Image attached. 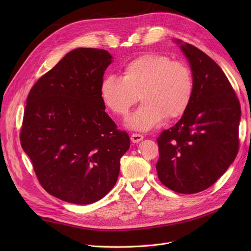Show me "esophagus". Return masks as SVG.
Listing matches in <instances>:
<instances>
[{"mask_svg": "<svg viewBox=\"0 0 251 251\" xmlns=\"http://www.w3.org/2000/svg\"><path fill=\"white\" fill-rule=\"evenodd\" d=\"M130 139L133 143H138L143 139V136L140 135V134H132V135H131Z\"/></svg>", "mask_w": 251, "mask_h": 251, "instance_id": "34e87169", "label": "esophagus"}]
</instances>
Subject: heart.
I'll return each mask as SVG.
<instances>
[{"label":"heart","mask_w":251,"mask_h":251,"mask_svg":"<svg viewBox=\"0 0 251 251\" xmlns=\"http://www.w3.org/2000/svg\"><path fill=\"white\" fill-rule=\"evenodd\" d=\"M103 103L116 115L125 117L138 100L140 107L127 120V127L150 131L165 118L184 114L191 102L194 81L188 65L161 54H146L128 62L123 77L109 75L100 83Z\"/></svg>","instance_id":"1"}]
</instances>
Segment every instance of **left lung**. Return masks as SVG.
Listing matches in <instances>:
<instances>
[{
	"instance_id": "obj_1",
	"label": "left lung",
	"mask_w": 251,
	"mask_h": 251,
	"mask_svg": "<svg viewBox=\"0 0 251 251\" xmlns=\"http://www.w3.org/2000/svg\"><path fill=\"white\" fill-rule=\"evenodd\" d=\"M189 62L194 92L180 120L157 137L156 172L171 190H205L226 172L238 152L241 109L220 66L196 47L175 41Z\"/></svg>"
}]
</instances>
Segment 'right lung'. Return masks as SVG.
Listing matches in <instances>:
<instances>
[{"mask_svg":"<svg viewBox=\"0 0 251 251\" xmlns=\"http://www.w3.org/2000/svg\"><path fill=\"white\" fill-rule=\"evenodd\" d=\"M110 52L79 48L38 79L26 100L20 141L39 183L75 204L94 203L115 186L129 135L104 112L100 83Z\"/></svg>","mask_w":251,"mask_h":251,"instance_id":"right-lung-1","label":"right lung"}]
</instances>
